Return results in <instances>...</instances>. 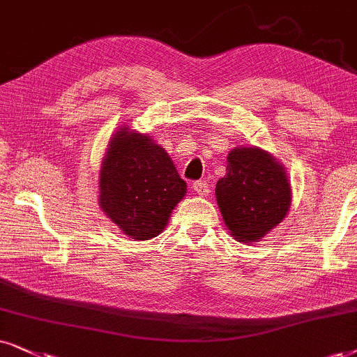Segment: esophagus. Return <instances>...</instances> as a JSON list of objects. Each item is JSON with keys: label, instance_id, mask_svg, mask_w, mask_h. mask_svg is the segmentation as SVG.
<instances>
[{"label": "esophagus", "instance_id": "obj_1", "mask_svg": "<svg viewBox=\"0 0 357 357\" xmlns=\"http://www.w3.org/2000/svg\"><path fill=\"white\" fill-rule=\"evenodd\" d=\"M192 189L197 196L206 197L207 194H209V186H207V183H204V181H196L192 184Z\"/></svg>", "mask_w": 357, "mask_h": 357}]
</instances>
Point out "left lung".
I'll list each match as a JSON object with an SVG mask.
<instances>
[{
    "mask_svg": "<svg viewBox=\"0 0 357 357\" xmlns=\"http://www.w3.org/2000/svg\"><path fill=\"white\" fill-rule=\"evenodd\" d=\"M215 197L232 237L249 243L282 222L291 204V188L285 168L270 153L237 146L229 153Z\"/></svg>",
    "mask_w": 357,
    "mask_h": 357,
    "instance_id": "obj_1",
    "label": "left lung"
}]
</instances>
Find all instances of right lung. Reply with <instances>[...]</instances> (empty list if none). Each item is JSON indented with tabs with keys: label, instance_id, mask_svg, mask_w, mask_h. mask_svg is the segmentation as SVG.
<instances>
[{
	"label": "right lung",
	"instance_id": "obj_1",
	"mask_svg": "<svg viewBox=\"0 0 357 357\" xmlns=\"http://www.w3.org/2000/svg\"><path fill=\"white\" fill-rule=\"evenodd\" d=\"M98 178L102 211L135 241H150L163 232L186 194V183L168 153L128 126H121L108 142Z\"/></svg>",
	"mask_w": 357,
	"mask_h": 357
}]
</instances>
